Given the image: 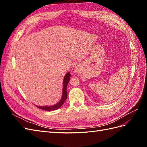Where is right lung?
<instances>
[{
	"mask_svg": "<svg viewBox=\"0 0 147 147\" xmlns=\"http://www.w3.org/2000/svg\"><path fill=\"white\" fill-rule=\"evenodd\" d=\"M70 74L67 72L64 77L63 80V95L59 102H57L56 104L50 106H38L36 105L37 107L40 109L44 110L45 111H53L56 110L57 109H59L63 105L65 100H66L67 97V84L70 81Z\"/></svg>",
	"mask_w": 147,
	"mask_h": 147,
	"instance_id": "obj_1",
	"label": "right lung"
}]
</instances>
